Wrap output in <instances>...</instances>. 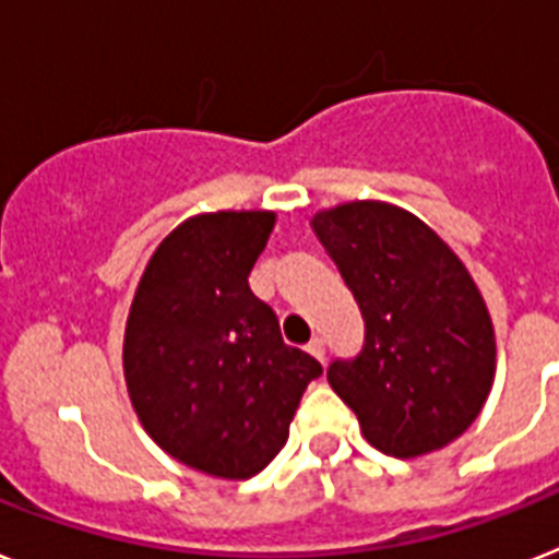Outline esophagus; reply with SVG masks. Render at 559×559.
Here are the masks:
<instances>
[{
  "label": "esophagus",
  "mask_w": 559,
  "mask_h": 559,
  "mask_svg": "<svg viewBox=\"0 0 559 559\" xmlns=\"http://www.w3.org/2000/svg\"><path fill=\"white\" fill-rule=\"evenodd\" d=\"M307 352L323 364V355H326V349H323V337H312L307 344Z\"/></svg>",
  "instance_id": "obj_1"
}]
</instances>
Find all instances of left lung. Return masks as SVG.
<instances>
[{
	"instance_id": "8db88e82",
	"label": "left lung",
	"mask_w": 559,
	"mask_h": 559,
	"mask_svg": "<svg viewBox=\"0 0 559 559\" xmlns=\"http://www.w3.org/2000/svg\"><path fill=\"white\" fill-rule=\"evenodd\" d=\"M309 224L367 323L358 358L326 369L364 438L403 461L461 438L497 367L489 307L466 264L429 224L386 201H346Z\"/></svg>"
}]
</instances>
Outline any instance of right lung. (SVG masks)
I'll return each mask as SVG.
<instances>
[{
	"mask_svg": "<svg viewBox=\"0 0 559 559\" xmlns=\"http://www.w3.org/2000/svg\"><path fill=\"white\" fill-rule=\"evenodd\" d=\"M272 227L270 210L190 215L150 255L124 326V381L144 431L222 480L258 475L284 449L304 389L323 372L284 344L247 281Z\"/></svg>",
	"mask_w": 559,
	"mask_h": 559,
	"instance_id": "add662e5",
	"label": "right lung"
}]
</instances>
